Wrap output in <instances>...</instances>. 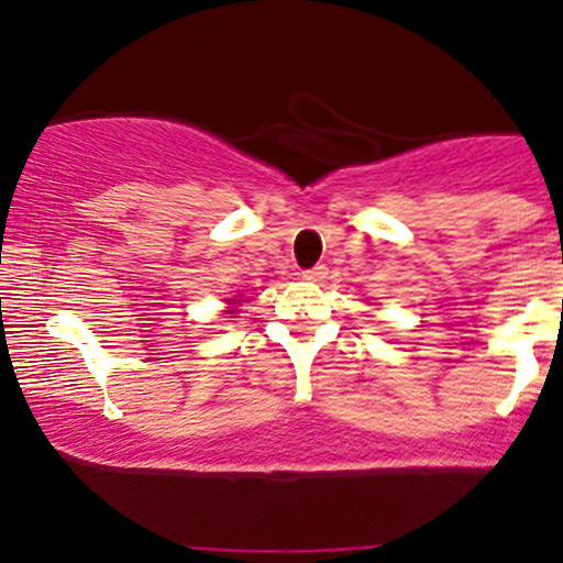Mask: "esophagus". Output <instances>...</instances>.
<instances>
[{"label": "esophagus", "instance_id": "34e87169", "mask_svg": "<svg viewBox=\"0 0 563 563\" xmlns=\"http://www.w3.org/2000/svg\"><path fill=\"white\" fill-rule=\"evenodd\" d=\"M325 275H328V267H322V264H318V267H312V269H303L301 273L303 280H309V283L325 280Z\"/></svg>", "mask_w": 563, "mask_h": 563}]
</instances>
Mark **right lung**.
Here are the masks:
<instances>
[{
  "label": "right lung",
  "mask_w": 563,
  "mask_h": 563,
  "mask_svg": "<svg viewBox=\"0 0 563 563\" xmlns=\"http://www.w3.org/2000/svg\"><path fill=\"white\" fill-rule=\"evenodd\" d=\"M228 301H230V303H241V301H243V299H228ZM228 312H230V314H232V312H235V309H228Z\"/></svg>",
  "instance_id": "obj_1"
}]
</instances>
